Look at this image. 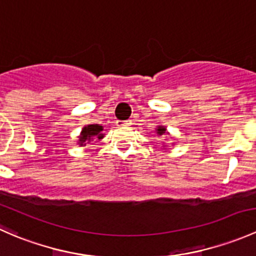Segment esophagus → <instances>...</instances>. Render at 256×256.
I'll return each mask as SVG.
<instances>
[{
    "instance_id": "34e87169",
    "label": "esophagus",
    "mask_w": 256,
    "mask_h": 256,
    "mask_svg": "<svg viewBox=\"0 0 256 256\" xmlns=\"http://www.w3.org/2000/svg\"><path fill=\"white\" fill-rule=\"evenodd\" d=\"M131 120H128V121H118V122H116V125L118 126H120V128H122V126H130L131 125Z\"/></svg>"
}]
</instances>
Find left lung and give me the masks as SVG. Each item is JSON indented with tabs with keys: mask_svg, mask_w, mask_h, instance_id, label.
I'll list each match as a JSON object with an SVG mask.
<instances>
[{
	"mask_svg": "<svg viewBox=\"0 0 256 256\" xmlns=\"http://www.w3.org/2000/svg\"><path fill=\"white\" fill-rule=\"evenodd\" d=\"M156 132H157V135H160V136H162V135H166V134H167V131H166V128H164V126H157V128H156Z\"/></svg>",
	"mask_w": 256,
	"mask_h": 256,
	"instance_id": "obj_1",
	"label": "left lung"
}]
</instances>
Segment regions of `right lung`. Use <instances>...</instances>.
<instances>
[{
	"instance_id": "right-lung-1",
	"label": "right lung",
	"mask_w": 256,
	"mask_h": 256,
	"mask_svg": "<svg viewBox=\"0 0 256 256\" xmlns=\"http://www.w3.org/2000/svg\"><path fill=\"white\" fill-rule=\"evenodd\" d=\"M102 130H104L102 126L98 125V124H92V125L84 126L82 132H80L78 144L80 146H85V144L90 142L92 140H94V138L102 140V138H104V134H102Z\"/></svg>"
}]
</instances>
